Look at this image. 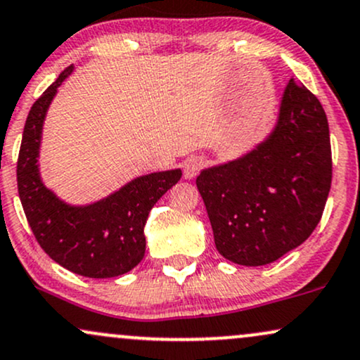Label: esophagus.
<instances>
[{"instance_id": "esophagus-1", "label": "esophagus", "mask_w": 360, "mask_h": 360, "mask_svg": "<svg viewBox=\"0 0 360 360\" xmlns=\"http://www.w3.org/2000/svg\"><path fill=\"white\" fill-rule=\"evenodd\" d=\"M202 167H205V159H202L201 155H191V158L186 159L183 164L184 177L186 179H193Z\"/></svg>"}]
</instances>
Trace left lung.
<instances>
[{
    "instance_id": "8db88e82",
    "label": "left lung",
    "mask_w": 360,
    "mask_h": 360,
    "mask_svg": "<svg viewBox=\"0 0 360 360\" xmlns=\"http://www.w3.org/2000/svg\"><path fill=\"white\" fill-rule=\"evenodd\" d=\"M330 183L327 115L293 79L265 141L196 177L216 250L245 266L274 263L304 243L322 218Z\"/></svg>"
}]
</instances>
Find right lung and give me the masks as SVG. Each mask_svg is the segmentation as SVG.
<instances>
[{"instance_id": "right-lung-1", "label": "right lung", "mask_w": 360, "mask_h": 360, "mask_svg": "<svg viewBox=\"0 0 360 360\" xmlns=\"http://www.w3.org/2000/svg\"><path fill=\"white\" fill-rule=\"evenodd\" d=\"M72 72L73 65L65 68L27 117L16 166L18 194L34 238L53 262L89 278H112L131 271L144 258L149 211L183 172L171 169L139 176L84 206L68 205L46 188L38 166L43 122L56 90Z\"/></svg>"}]
</instances>
